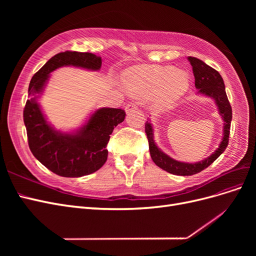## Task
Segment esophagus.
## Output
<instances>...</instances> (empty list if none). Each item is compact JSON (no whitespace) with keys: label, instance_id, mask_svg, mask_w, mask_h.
Segmentation results:
<instances>
[{"label":"esophagus","instance_id":"obj_1","mask_svg":"<svg viewBox=\"0 0 256 256\" xmlns=\"http://www.w3.org/2000/svg\"><path fill=\"white\" fill-rule=\"evenodd\" d=\"M136 109H138V106H136V104L134 102H129V104H127L126 106H125L126 113L132 112V111H134V110H136Z\"/></svg>","mask_w":256,"mask_h":256}]
</instances>
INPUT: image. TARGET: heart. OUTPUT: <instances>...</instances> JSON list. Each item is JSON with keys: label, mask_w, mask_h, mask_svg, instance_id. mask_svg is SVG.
Masks as SVG:
<instances>
[{"label": "heart", "mask_w": 256, "mask_h": 256, "mask_svg": "<svg viewBox=\"0 0 256 256\" xmlns=\"http://www.w3.org/2000/svg\"><path fill=\"white\" fill-rule=\"evenodd\" d=\"M122 85L130 95L154 96L159 106H166L187 92L190 80L187 72L171 66H134L124 72Z\"/></svg>", "instance_id": "heart-1"}]
</instances>
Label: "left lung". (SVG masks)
I'll use <instances>...</instances> for the list:
<instances>
[{
	"instance_id": "left-lung-1",
	"label": "left lung",
	"mask_w": 256,
	"mask_h": 256,
	"mask_svg": "<svg viewBox=\"0 0 256 256\" xmlns=\"http://www.w3.org/2000/svg\"><path fill=\"white\" fill-rule=\"evenodd\" d=\"M188 60L192 66L193 74L196 79V88H198V94L204 95L214 100V104L218 108L219 114L223 120V136L219 147L212 152L210 156L202 161L189 164V162L177 161L166 154L162 152L154 140V128L150 120L145 124V132L147 134V140L150 144V152L152 161L159 168L164 171L180 176H190L202 172L204 168L210 166L212 162L218 158L220 154L226 150L228 144L230 129L232 122V108L226 92V86L220 74L214 68L205 64L203 60L196 58L188 56Z\"/></svg>"
}]
</instances>
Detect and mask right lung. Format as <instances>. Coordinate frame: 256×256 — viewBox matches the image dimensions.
<instances>
[{
	"label": "right lung",
	"instance_id": "add662e5",
	"mask_svg": "<svg viewBox=\"0 0 256 256\" xmlns=\"http://www.w3.org/2000/svg\"><path fill=\"white\" fill-rule=\"evenodd\" d=\"M102 63V58L92 53L60 52L52 56L30 82V99L23 111L30 150L40 164L60 176L81 177L98 171L108 159L106 147L110 134L125 120L126 113L122 109L100 108L79 129L63 132L47 122L38 98L56 69L74 66L97 72Z\"/></svg>",
	"mask_w": 256,
	"mask_h": 256
}]
</instances>
